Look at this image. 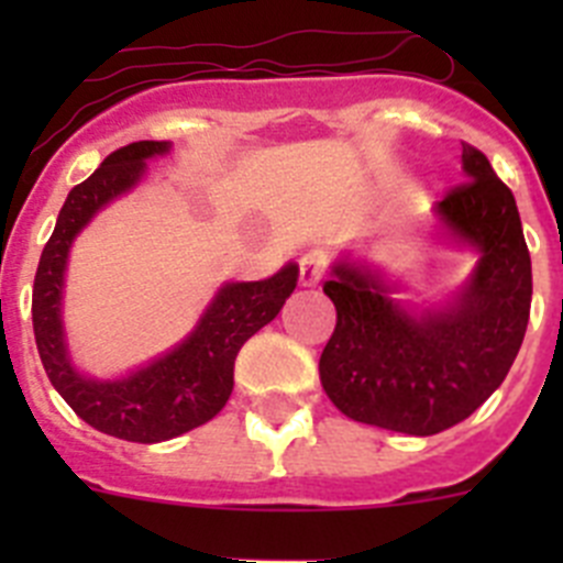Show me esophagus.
Listing matches in <instances>:
<instances>
[{
	"label": "esophagus",
	"instance_id": "1",
	"mask_svg": "<svg viewBox=\"0 0 563 563\" xmlns=\"http://www.w3.org/2000/svg\"><path fill=\"white\" fill-rule=\"evenodd\" d=\"M327 267H330V258L324 251H307L298 258V282L305 287L318 285L327 276Z\"/></svg>",
	"mask_w": 563,
	"mask_h": 563
}]
</instances>
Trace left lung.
Here are the masks:
<instances>
[{
	"instance_id": "1",
	"label": "left lung",
	"mask_w": 563,
	"mask_h": 563,
	"mask_svg": "<svg viewBox=\"0 0 563 563\" xmlns=\"http://www.w3.org/2000/svg\"><path fill=\"white\" fill-rule=\"evenodd\" d=\"M465 177L437 206L440 220L479 262L454 305L409 316L369 271L338 265L324 282L335 332L318 372L346 417L429 437L474 415L514 366L525 341L533 267L514 191L485 154L462 143Z\"/></svg>"
}]
</instances>
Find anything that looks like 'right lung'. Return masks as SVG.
Instances as JSON below:
<instances>
[{
  "instance_id": "add662e5",
  "label": "right lung",
  "mask_w": 563,
  "mask_h": 563,
  "mask_svg": "<svg viewBox=\"0 0 563 563\" xmlns=\"http://www.w3.org/2000/svg\"><path fill=\"white\" fill-rule=\"evenodd\" d=\"M168 152L166 141L118 148L67 194L33 282V332L49 383L92 429L129 442H163L197 429L222 411L233 391V361L242 343L271 324L296 290L298 267L287 265L265 282L225 285L186 341L123 380H87L69 366L62 332V285L76 233L98 208L141 180L146 157Z\"/></svg>"
}]
</instances>
